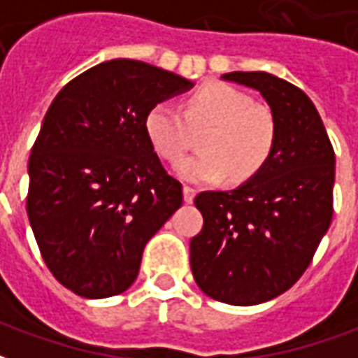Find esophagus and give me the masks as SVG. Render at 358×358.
Segmentation results:
<instances>
[{"label": "esophagus", "instance_id": "esophagus-1", "mask_svg": "<svg viewBox=\"0 0 358 358\" xmlns=\"http://www.w3.org/2000/svg\"><path fill=\"white\" fill-rule=\"evenodd\" d=\"M195 197V189L192 186H184V201L186 203H194Z\"/></svg>", "mask_w": 358, "mask_h": 358}]
</instances>
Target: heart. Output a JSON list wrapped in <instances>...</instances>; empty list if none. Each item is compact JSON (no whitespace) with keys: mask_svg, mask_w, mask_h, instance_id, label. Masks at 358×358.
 Masks as SVG:
<instances>
[{"mask_svg":"<svg viewBox=\"0 0 358 358\" xmlns=\"http://www.w3.org/2000/svg\"><path fill=\"white\" fill-rule=\"evenodd\" d=\"M201 128H207L199 138L203 151L178 164L180 176L189 182H217L226 174L228 182L241 184L268 163L276 145L274 113L226 82L195 90L182 109L169 101L157 103L145 117L149 141L169 163L184 157L194 130Z\"/></svg>","mask_w":358,"mask_h":358,"instance_id":"heart-1","label":"heart"}]
</instances>
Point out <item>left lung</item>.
<instances>
[{
  "instance_id": "obj_1",
  "label": "left lung",
  "mask_w": 358,
  "mask_h": 358,
  "mask_svg": "<svg viewBox=\"0 0 358 358\" xmlns=\"http://www.w3.org/2000/svg\"><path fill=\"white\" fill-rule=\"evenodd\" d=\"M222 78L261 92L276 117V145L243 186L197 194L203 228L189 263L203 293L248 307L287 292L313 261L334 215L336 155L303 90L268 73Z\"/></svg>"
}]
</instances>
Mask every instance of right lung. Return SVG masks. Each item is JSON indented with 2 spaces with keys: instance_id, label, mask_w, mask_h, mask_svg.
<instances>
[{
  "instance_id": "obj_1",
  "label": "right lung",
  "mask_w": 358,
  "mask_h": 358,
  "mask_svg": "<svg viewBox=\"0 0 358 358\" xmlns=\"http://www.w3.org/2000/svg\"><path fill=\"white\" fill-rule=\"evenodd\" d=\"M194 86L132 59L88 69L45 113L28 161L27 213L43 263L80 297L126 292L151 236L182 207V184L145 132L157 103Z\"/></svg>"
}]
</instances>
